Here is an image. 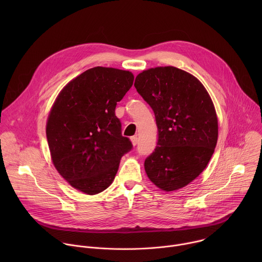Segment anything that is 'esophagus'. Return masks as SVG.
I'll use <instances>...</instances> for the list:
<instances>
[{
	"label": "esophagus",
	"mask_w": 262,
	"mask_h": 262,
	"mask_svg": "<svg viewBox=\"0 0 262 262\" xmlns=\"http://www.w3.org/2000/svg\"><path fill=\"white\" fill-rule=\"evenodd\" d=\"M130 141H132V143H133V145L136 146V145L138 144V142H139V139H138V137H132Z\"/></svg>",
	"instance_id": "1"
}]
</instances>
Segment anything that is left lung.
Returning a JSON list of instances; mask_svg holds the SVG:
<instances>
[{"label": "left lung", "instance_id": "8db88e82", "mask_svg": "<svg viewBox=\"0 0 262 262\" xmlns=\"http://www.w3.org/2000/svg\"><path fill=\"white\" fill-rule=\"evenodd\" d=\"M135 87L155 112L159 139L144 163L148 178L165 192L192 182L206 168L217 141L212 100L191 73L173 66L139 73Z\"/></svg>", "mask_w": 262, "mask_h": 262}]
</instances>
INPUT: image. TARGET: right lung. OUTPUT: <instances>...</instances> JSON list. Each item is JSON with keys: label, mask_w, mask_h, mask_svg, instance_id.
I'll use <instances>...</instances> for the list:
<instances>
[{"label": "right lung", "mask_w": 262, "mask_h": 262, "mask_svg": "<svg viewBox=\"0 0 262 262\" xmlns=\"http://www.w3.org/2000/svg\"><path fill=\"white\" fill-rule=\"evenodd\" d=\"M133 83L130 71L97 66L70 81L56 98L47 138L55 168L72 188L88 195L104 191L132 150L115 108Z\"/></svg>", "instance_id": "obj_1"}]
</instances>
